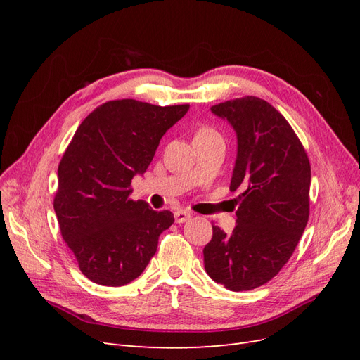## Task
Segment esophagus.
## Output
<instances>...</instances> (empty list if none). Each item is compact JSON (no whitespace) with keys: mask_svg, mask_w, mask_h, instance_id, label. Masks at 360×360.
<instances>
[{"mask_svg":"<svg viewBox=\"0 0 360 360\" xmlns=\"http://www.w3.org/2000/svg\"><path fill=\"white\" fill-rule=\"evenodd\" d=\"M174 217H176V222L177 224H183L191 219V213L186 212V210H177L176 213H174Z\"/></svg>","mask_w":360,"mask_h":360,"instance_id":"1","label":"esophagus"}]
</instances>
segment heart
<instances>
[{
    "mask_svg": "<svg viewBox=\"0 0 360 360\" xmlns=\"http://www.w3.org/2000/svg\"><path fill=\"white\" fill-rule=\"evenodd\" d=\"M198 134H202V135H217L214 130H212V129H209V127H205V129H201Z\"/></svg>",
    "mask_w": 360,
    "mask_h": 360,
    "instance_id": "1",
    "label": "heart"
}]
</instances>
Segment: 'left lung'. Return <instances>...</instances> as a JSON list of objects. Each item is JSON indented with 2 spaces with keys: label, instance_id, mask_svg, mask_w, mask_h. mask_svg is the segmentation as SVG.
<instances>
[{
  "label": "left lung",
  "instance_id": "1",
  "mask_svg": "<svg viewBox=\"0 0 360 360\" xmlns=\"http://www.w3.org/2000/svg\"><path fill=\"white\" fill-rule=\"evenodd\" d=\"M237 135L230 191L236 228L213 226L204 267L217 284L248 291L279 274L296 249L309 217L311 165L292 127L269 102L246 96L210 108Z\"/></svg>",
  "mask_w": 360,
  "mask_h": 360
}]
</instances>
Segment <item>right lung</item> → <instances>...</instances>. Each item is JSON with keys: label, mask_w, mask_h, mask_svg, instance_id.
Masks as SVG:
<instances>
[{"label": "right lung", "mask_w": 360, "mask_h": 360, "mask_svg": "<svg viewBox=\"0 0 360 360\" xmlns=\"http://www.w3.org/2000/svg\"><path fill=\"white\" fill-rule=\"evenodd\" d=\"M188 111L189 105L111 101L76 129L58 165L53 210L79 270L96 284L122 287L136 279L172 225L171 212L130 200V183Z\"/></svg>", "instance_id": "add662e5"}]
</instances>
